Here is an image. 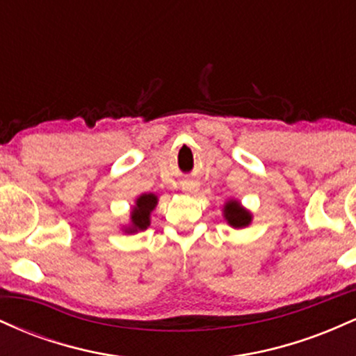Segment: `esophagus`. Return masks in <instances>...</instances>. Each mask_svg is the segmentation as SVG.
I'll return each instance as SVG.
<instances>
[{"instance_id": "obj_1", "label": "esophagus", "mask_w": 356, "mask_h": 356, "mask_svg": "<svg viewBox=\"0 0 356 356\" xmlns=\"http://www.w3.org/2000/svg\"><path fill=\"white\" fill-rule=\"evenodd\" d=\"M182 191L189 192V194H192V192L197 191V182L194 181H184L182 182Z\"/></svg>"}]
</instances>
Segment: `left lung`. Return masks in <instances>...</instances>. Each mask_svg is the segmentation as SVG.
<instances>
[{"mask_svg":"<svg viewBox=\"0 0 356 356\" xmlns=\"http://www.w3.org/2000/svg\"><path fill=\"white\" fill-rule=\"evenodd\" d=\"M224 219L227 220V224L232 227H236V229H239V227H246L251 224L252 220V216L251 212L248 209H244L243 206L238 201H227L226 206H224Z\"/></svg>","mask_w":356,"mask_h":356,"instance_id":"left-lung-1","label":"left lung"}]
</instances>
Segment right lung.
Returning <instances> with one entry per match:
<instances>
[{
	"mask_svg": "<svg viewBox=\"0 0 356 356\" xmlns=\"http://www.w3.org/2000/svg\"><path fill=\"white\" fill-rule=\"evenodd\" d=\"M157 206V195L155 194H142L138 195L136 206L130 212V226L125 227V232L144 231L150 226V212Z\"/></svg>",
	"mask_w": 356,
	"mask_h": 356,
	"instance_id": "right-lung-1",
	"label": "right lung"
}]
</instances>
